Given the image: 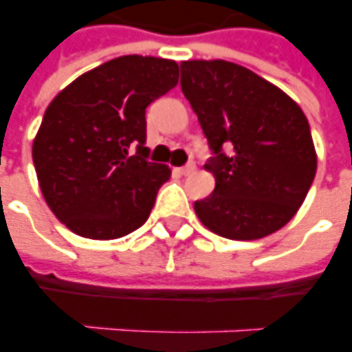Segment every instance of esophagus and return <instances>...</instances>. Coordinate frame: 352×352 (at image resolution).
<instances>
[{"instance_id":"34e87169","label":"esophagus","mask_w":352,"mask_h":352,"mask_svg":"<svg viewBox=\"0 0 352 352\" xmlns=\"http://www.w3.org/2000/svg\"><path fill=\"white\" fill-rule=\"evenodd\" d=\"M193 170H195V166H193L191 163L186 164V166H182V168H178V172H180V174H184V176H189V174H191Z\"/></svg>"}]
</instances>
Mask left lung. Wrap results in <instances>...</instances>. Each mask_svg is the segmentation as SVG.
<instances>
[{
  "instance_id": "obj_1",
  "label": "left lung",
  "mask_w": 352,
  "mask_h": 352,
  "mask_svg": "<svg viewBox=\"0 0 352 352\" xmlns=\"http://www.w3.org/2000/svg\"><path fill=\"white\" fill-rule=\"evenodd\" d=\"M182 92L212 157L210 197L195 214L212 233L256 241L284 228L307 197L316 151L301 108L278 87L226 60L182 62Z\"/></svg>"
}]
</instances>
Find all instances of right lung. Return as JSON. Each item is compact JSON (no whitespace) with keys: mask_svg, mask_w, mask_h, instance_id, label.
I'll return each instance as SVG.
<instances>
[{"mask_svg":"<svg viewBox=\"0 0 352 352\" xmlns=\"http://www.w3.org/2000/svg\"><path fill=\"white\" fill-rule=\"evenodd\" d=\"M176 83L174 60L129 54L79 76L45 109L32 148L37 182L76 235L109 241L146 223L170 178L146 159V108Z\"/></svg>","mask_w":352,"mask_h":352,"instance_id":"obj_1","label":"right lung"}]
</instances>
